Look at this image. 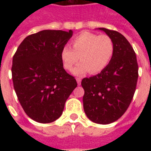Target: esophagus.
Listing matches in <instances>:
<instances>
[{
  "label": "esophagus",
  "mask_w": 151,
  "mask_h": 151,
  "mask_svg": "<svg viewBox=\"0 0 151 151\" xmlns=\"http://www.w3.org/2000/svg\"><path fill=\"white\" fill-rule=\"evenodd\" d=\"M76 80H77V82H78V85H81L82 79L80 78H76Z\"/></svg>",
  "instance_id": "34e87169"
}]
</instances>
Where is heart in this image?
I'll list each match as a JSON object with an SVG mask.
<instances>
[{"mask_svg": "<svg viewBox=\"0 0 151 151\" xmlns=\"http://www.w3.org/2000/svg\"><path fill=\"white\" fill-rule=\"evenodd\" d=\"M71 47H63L60 59L63 67L71 71L76 63L82 60L73 69V74L82 76L91 72L93 74L104 70L113 56V40L108 35L83 31L71 40Z\"/></svg>", "mask_w": 151, "mask_h": 151, "instance_id": "1", "label": "heart"}]
</instances>
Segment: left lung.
<instances>
[{
  "mask_svg": "<svg viewBox=\"0 0 151 151\" xmlns=\"http://www.w3.org/2000/svg\"><path fill=\"white\" fill-rule=\"evenodd\" d=\"M113 40L115 51L108 67L97 75L82 79L83 108L93 122L108 124L122 116L133 98L138 78L136 53L119 32L99 28Z\"/></svg>",
  "mask_w": 151,
  "mask_h": 151,
  "instance_id": "left-lung-1",
  "label": "left lung"
}]
</instances>
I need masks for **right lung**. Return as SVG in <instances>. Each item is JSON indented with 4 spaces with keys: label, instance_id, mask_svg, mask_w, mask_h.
I'll list each match as a JSON object with an SVG mask.
<instances>
[{
    "label": "right lung",
    "instance_id": "1",
    "mask_svg": "<svg viewBox=\"0 0 151 151\" xmlns=\"http://www.w3.org/2000/svg\"><path fill=\"white\" fill-rule=\"evenodd\" d=\"M72 35L71 30L30 35L13 56L12 79L18 101L28 116L39 123L58 119L78 86L60 59V51Z\"/></svg>",
    "mask_w": 151,
    "mask_h": 151
}]
</instances>
